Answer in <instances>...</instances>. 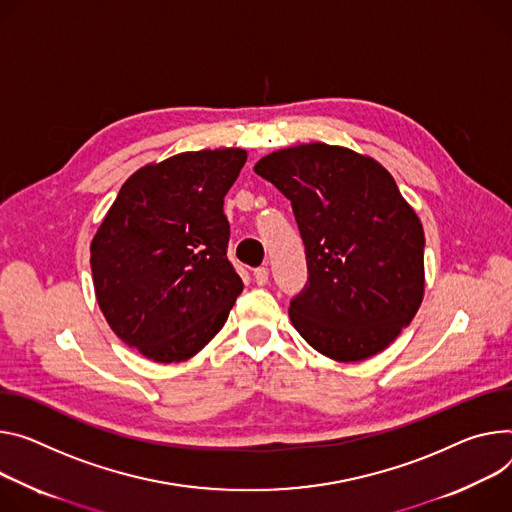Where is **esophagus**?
Here are the masks:
<instances>
[{
  "label": "esophagus",
  "instance_id": "obj_1",
  "mask_svg": "<svg viewBox=\"0 0 512 512\" xmlns=\"http://www.w3.org/2000/svg\"><path fill=\"white\" fill-rule=\"evenodd\" d=\"M253 280H255L257 286H265L269 282V269L267 267L253 269Z\"/></svg>",
  "mask_w": 512,
  "mask_h": 512
}]
</instances>
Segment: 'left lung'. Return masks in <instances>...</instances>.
Instances as JSON below:
<instances>
[{
    "label": "left lung",
    "mask_w": 512,
    "mask_h": 512,
    "mask_svg": "<svg viewBox=\"0 0 512 512\" xmlns=\"http://www.w3.org/2000/svg\"><path fill=\"white\" fill-rule=\"evenodd\" d=\"M290 202L308 282L290 300L304 341L337 361L384 351L425 292V232L394 177L374 159L322 143L255 165Z\"/></svg>",
    "instance_id": "left-lung-1"
}]
</instances>
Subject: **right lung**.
I'll return each instance as SVG.
<instances>
[{"label": "right lung", "instance_id": "obj_1", "mask_svg": "<svg viewBox=\"0 0 512 512\" xmlns=\"http://www.w3.org/2000/svg\"><path fill=\"white\" fill-rule=\"evenodd\" d=\"M241 149L194 151L132 173L91 241L98 304L128 347L159 363L196 355L224 327L243 280L226 257L224 196Z\"/></svg>", "mask_w": 512, "mask_h": 512}]
</instances>
